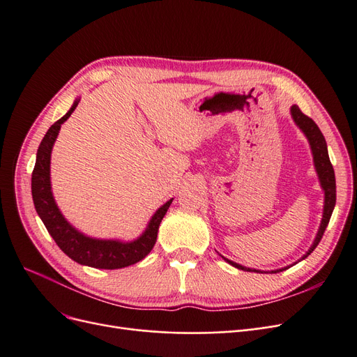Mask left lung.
<instances>
[{"mask_svg": "<svg viewBox=\"0 0 357 357\" xmlns=\"http://www.w3.org/2000/svg\"><path fill=\"white\" fill-rule=\"evenodd\" d=\"M290 116H291V119H294L295 125L301 129L302 134H304L305 138L308 139V144H310L311 153H312V162H314V168H316L317 177H319V181H320V188H321L323 193H325V202H323V215H321L319 231L316 234L314 241H312L311 247L308 248V252L298 261V262H301V261H304L305 257H308V255L312 253V250H314V248L317 247V244L321 240L323 232H325L326 226L331 220L332 211L335 208V201H337V185H335V172H333V167L331 164V159H329V155H328L326 139H325V137H323L319 126L314 123L312 119H310L308 116L302 113L298 105L290 107ZM222 257L229 265L238 268V269H243V271H247V273H261V274L274 273L275 274V273H282V271H284V269H287L289 266H291V265H289V266L280 268V269H273V271H261V269L247 268V266H243V265L236 264L234 261H229V259L225 257V256H222Z\"/></svg>", "mask_w": 357, "mask_h": 357, "instance_id": "1", "label": "left lung"}]
</instances>
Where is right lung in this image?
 <instances>
[{
    "mask_svg": "<svg viewBox=\"0 0 357 357\" xmlns=\"http://www.w3.org/2000/svg\"><path fill=\"white\" fill-rule=\"evenodd\" d=\"M80 98L75 100L71 109L66 116H62L58 122L53 123L37 150L36 167L32 171L31 178V192L34 207L40 215V219L45 223L46 229L55 240L58 247L71 257L74 262L80 265L100 268V269H119L129 265H134L144 259L150 250H152L156 238L159 225L167 214L169 205L172 202L171 198L164 205L155 211L150 218L146 229L143 234L137 236L132 241L122 240H105V238H93V236L80 232L77 228L63 218L58 204L55 201L52 192L50 181V158L52 149L55 144L61 125L67 121L71 113L75 110Z\"/></svg>",
    "mask_w": 357,
    "mask_h": 357,
    "instance_id": "1",
    "label": "right lung"
}]
</instances>
